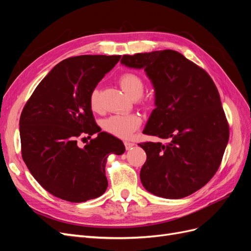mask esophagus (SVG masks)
Instances as JSON below:
<instances>
[{"instance_id":"obj_1","label":"esophagus","mask_w":251,"mask_h":251,"mask_svg":"<svg viewBox=\"0 0 251 251\" xmlns=\"http://www.w3.org/2000/svg\"><path fill=\"white\" fill-rule=\"evenodd\" d=\"M125 146H126V150H130V149H132L135 146V143L131 142V141H125Z\"/></svg>"}]
</instances>
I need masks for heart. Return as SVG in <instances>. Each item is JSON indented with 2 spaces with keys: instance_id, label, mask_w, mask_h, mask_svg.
Listing matches in <instances>:
<instances>
[{
  "instance_id": "obj_1",
  "label": "heart",
  "mask_w": 251,
  "mask_h": 251,
  "mask_svg": "<svg viewBox=\"0 0 251 251\" xmlns=\"http://www.w3.org/2000/svg\"><path fill=\"white\" fill-rule=\"evenodd\" d=\"M119 85L125 92L133 100L146 103L141 96L146 89V82L135 73H125L119 77ZM90 108L93 112L100 113L102 110L100 100V91L93 89L90 94ZM141 125V118L137 114H124L112 115L104 119L101 124L103 131L118 138H128Z\"/></svg>"
}]
</instances>
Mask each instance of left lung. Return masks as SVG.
Segmentation results:
<instances>
[{"instance_id":"8db88e82","label":"left lung","mask_w":251,"mask_h":251,"mask_svg":"<svg viewBox=\"0 0 251 251\" xmlns=\"http://www.w3.org/2000/svg\"><path fill=\"white\" fill-rule=\"evenodd\" d=\"M121 64L144 69L155 88L156 109L143 133L170 139L138 143L147 153L142 185L166 199L192 195L215 176L229 139L214 80L174 50L124 55Z\"/></svg>"}]
</instances>
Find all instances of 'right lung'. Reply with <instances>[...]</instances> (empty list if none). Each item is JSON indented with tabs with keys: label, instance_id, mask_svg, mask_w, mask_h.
Here are the masks:
<instances>
[{
	"label": "right lung",
	"instance_id": "add662e5",
	"mask_svg": "<svg viewBox=\"0 0 251 251\" xmlns=\"http://www.w3.org/2000/svg\"><path fill=\"white\" fill-rule=\"evenodd\" d=\"M121 55H79L62 60L27 100L20 118L23 160L51 195L80 203L101 196L108 187L105 163L121 155V140L100 132L90 108V94ZM99 135L85 148L77 139ZM83 139V138H82Z\"/></svg>",
	"mask_w": 251,
	"mask_h": 251
}]
</instances>
